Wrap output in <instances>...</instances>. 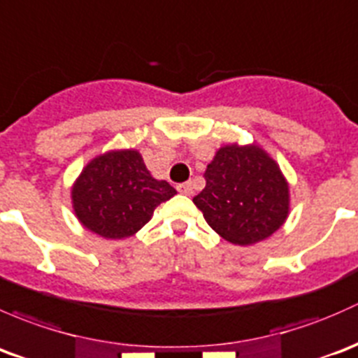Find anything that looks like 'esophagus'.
Instances as JSON below:
<instances>
[{
	"instance_id": "esophagus-1",
	"label": "esophagus",
	"mask_w": 358,
	"mask_h": 358,
	"mask_svg": "<svg viewBox=\"0 0 358 358\" xmlns=\"http://www.w3.org/2000/svg\"><path fill=\"white\" fill-rule=\"evenodd\" d=\"M178 191H179L180 194H186V196H189V194H193V184H191V182L179 184Z\"/></svg>"
}]
</instances>
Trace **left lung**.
<instances>
[{"instance_id": "8db88e82", "label": "left lung", "mask_w": 358, "mask_h": 358, "mask_svg": "<svg viewBox=\"0 0 358 358\" xmlns=\"http://www.w3.org/2000/svg\"><path fill=\"white\" fill-rule=\"evenodd\" d=\"M206 186L193 198L220 238L250 246L272 236L289 215V184L259 145H226L206 165Z\"/></svg>"}]
</instances>
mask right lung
Instances as JSON below:
<instances>
[{"label": "right lung", "instance_id": "1", "mask_svg": "<svg viewBox=\"0 0 358 358\" xmlns=\"http://www.w3.org/2000/svg\"><path fill=\"white\" fill-rule=\"evenodd\" d=\"M178 191L155 179L138 150H112L90 162L72 186V206L86 229L106 239L136 234Z\"/></svg>", "mask_w": 358, "mask_h": 358}]
</instances>
